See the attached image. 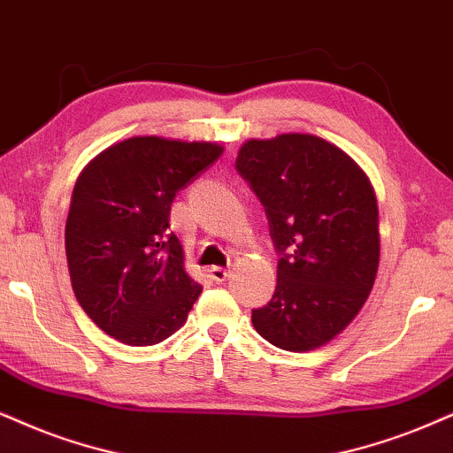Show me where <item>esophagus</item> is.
Returning <instances> with one entry per match:
<instances>
[{
    "label": "esophagus",
    "mask_w": 453,
    "mask_h": 453,
    "mask_svg": "<svg viewBox=\"0 0 453 453\" xmlns=\"http://www.w3.org/2000/svg\"><path fill=\"white\" fill-rule=\"evenodd\" d=\"M230 269H226V267H211L209 269V276L211 278H213L215 280V282H223V280H226V278H230Z\"/></svg>",
    "instance_id": "esophagus-1"
}]
</instances>
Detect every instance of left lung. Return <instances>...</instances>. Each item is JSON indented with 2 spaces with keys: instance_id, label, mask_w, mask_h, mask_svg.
Instances as JSON below:
<instances>
[{
  "instance_id": "obj_1",
  "label": "left lung",
  "mask_w": 453,
  "mask_h": 453,
  "mask_svg": "<svg viewBox=\"0 0 453 453\" xmlns=\"http://www.w3.org/2000/svg\"><path fill=\"white\" fill-rule=\"evenodd\" d=\"M238 173L261 200L278 253L272 301L255 330L284 351H311L357 316L379 269V207L368 177L322 137L249 140Z\"/></svg>"
}]
</instances>
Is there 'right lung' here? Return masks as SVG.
Masks as SVG:
<instances>
[{
	"label": "right lung",
	"instance_id": "1",
	"mask_svg": "<svg viewBox=\"0 0 453 453\" xmlns=\"http://www.w3.org/2000/svg\"><path fill=\"white\" fill-rule=\"evenodd\" d=\"M221 152L211 142L129 137L79 175L65 232L68 273L79 305L112 339L148 347L184 326L203 288L184 269L171 204Z\"/></svg>",
	"mask_w": 453,
	"mask_h": 453
}]
</instances>
